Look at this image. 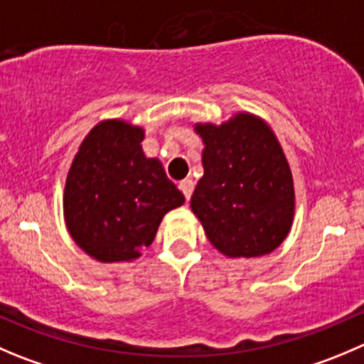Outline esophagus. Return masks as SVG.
Here are the masks:
<instances>
[{"label": "esophagus", "instance_id": "esophagus-1", "mask_svg": "<svg viewBox=\"0 0 364 364\" xmlns=\"http://www.w3.org/2000/svg\"><path fill=\"white\" fill-rule=\"evenodd\" d=\"M178 188H180V191L184 193L186 200H189V198H191V195H193V189H195V182H193L191 178H186V180H182V182H180Z\"/></svg>", "mask_w": 364, "mask_h": 364}]
</instances>
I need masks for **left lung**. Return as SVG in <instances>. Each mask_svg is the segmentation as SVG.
I'll use <instances>...</instances> for the list:
<instances>
[{"mask_svg":"<svg viewBox=\"0 0 364 364\" xmlns=\"http://www.w3.org/2000/svg\"><path fill=\"white\" fill-rule=\"evenodd\" d=\"M203 176L191 209L207 240L232 259L261 257L282 245L295 218L289 162L262 117L237 112L221 124L196 123Z\"/></svg>","mask_w":364,"mask_h":364,"instance_id":"left-lung-1","label":"left lung"}]
</instances>
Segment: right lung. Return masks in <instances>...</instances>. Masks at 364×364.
Returning a JSON list of instances; mask_svg holds the SVG:
<instances>
[{"instance_id": "add662e5", "label": "right lung", "mask_w": 364, "mask_h": 364, "mask_svg": "<svg viewBox=\"0 0 364 364\" xmlns=\"http://www.w3.org/2000/svg\"><path fill=\"white\" fill-rule=\"evenodd\" d=\"M144 130L103 119L78 146L64 188V220L82 250L100 262L141 257L162 218L186 202L159 159L144 155Z\"/></svg>"}]
</instances>
